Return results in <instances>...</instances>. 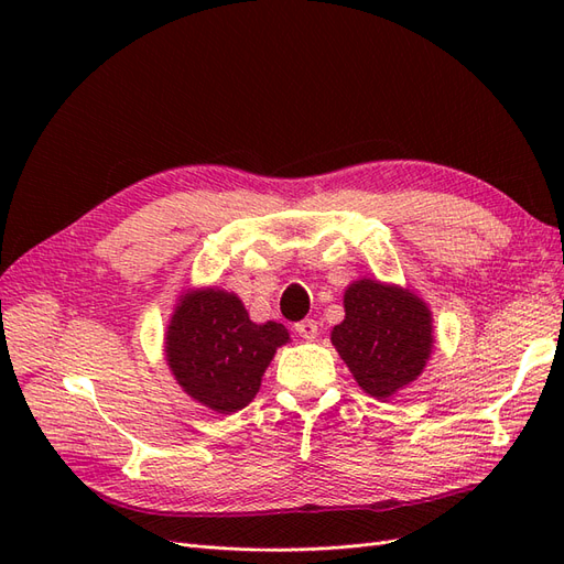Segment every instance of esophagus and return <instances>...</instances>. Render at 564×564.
<instances>
[{
  "instance_id": "esophagus-1",
  "label": "esophagus",
  "mask_w": 564,
  "mask_h": 564,
  "mask_svg": "<svg viewBox=\"0 0 564 564\" xmlns=\"http://www.w3.org/2000/svg\"><path fill=\"white\" fill-rule=\"evenodd\" d=\"M296 334L303 336V338H315L317 336V322L315 319L296 322Z\"/></svg>"
}]
</instances>
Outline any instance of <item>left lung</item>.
Masks as SVG:
<instances>
[{"label": "left lung", "instance_id": "8db88e82", "mask_svg": "<svg viewBox=\"0 0 564 564\" xmlns=\"http://www.w3.org/2000/svg\"><path fill=\"white\" fill-rule=\"evenodd\" d=\"M346 319L332 344L371 398L386 400L412 383L433 348L431 311L419 296L377 280L348 286Z\"/></svg>", "mask_w": 564, "mask_h": 564}]
</instances>
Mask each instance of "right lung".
<instances>
[{"mask_svg":"<svg viewBox=\"0 0 564 564\" xmlns=\"http://www.w3.org/2000/svg\"><path fill=\"white\" fill-rule=\"evenodd\" d=\"M286 340L284 324H256L235 294L204 289L181 299L166 329V362L187 395L228 414L256 398Z\"/></svg>","mask_w":564,"mask_h":564,"instance_id":"add662e5","label":"right lung"}]
</instances>
